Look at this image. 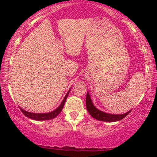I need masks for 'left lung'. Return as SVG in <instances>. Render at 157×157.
<instances>
[{
	"label": "left lung",
	"instance_id": "8db88e82",
	"mask_svg": "<svg viewBox=\"0 0 157 157\" xmlns=\"http://www.w3.org/2000/svg\"><path fill=\"white\" fill-rule=\"evenodd\" d=\"M86 109H87V111L89 112V113L90 114V115H91L93 118L99 120V121H109V122L118 121L123 119L124 117L127 116L128 114L131 112V110H130L129 112H126V113L124 114H121V115H113V114H109L105 113V112H102V111L99 110V109H97L94 106L88 92L87 93H86Z\"/></svg>",
	"mask_w": 157,
	"mask_h": 157
}]
</instances>
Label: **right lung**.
<instances>
[{"instance_id": "right-lung-1", "label": "right lung", "mask_w": 157, "mask_h": 157, "mask_svg": "<svg viewBox=\"0 0 157 157\" xmlns=\"http://www.w3.org/2000/svg\"><path fill=\"white\" fill-rule=\"evenodd\" d=\"M70 90L67 92V93L66 94V96H64V99H63V101H62V102L61 103V105H60L58 108L55 109V110L52 111V112H49V113H33V112H27V111L23 110V109L21 108H20V109L25 116L28 117V118H32V119H33V120H36V121H43V120L52 119V118H55V117L58 116V115L60 114V112L62 111V109H63V107H64V103H65L66 99H67V96H68V94L70 93Z\"/></svg>"}]
</instances>
